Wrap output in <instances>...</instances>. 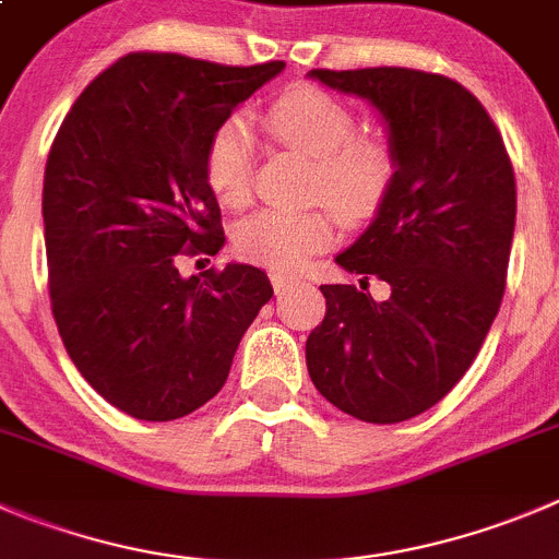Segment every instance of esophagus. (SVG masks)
I'll use <instances>...</instances> for the list:
<instances>
[{
    "mask_svg": "<svg viewBox=\"0 0 559 559\" xmlns=\"http://www.w3.org/2000/svg\"><path fill=\"white\" fill-rule=\"evenodd\" d=\"M270 281H273L275 295H286V292L295 289V286L300 284V278H295V275H281V273L270 275Z\"/></svg>",
    "mask_w": 559,
    "mask_h": 559,
    "instance_id": "34e87169",
    "label": "esophagus"
}]
</instances>
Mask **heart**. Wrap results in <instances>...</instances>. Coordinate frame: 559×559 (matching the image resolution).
Listing matches in <instances>:
<instances>
[{"instance_id": "1", "label": "heart", "mask_w": 559, "mask_h": 559, "mask_svg": "<svg viewBox=\"0 0 559 559\" xmlns=\"http://www.w3.org/2000/svg\"><path fill=\"white\" fill-rule=\"evenodd\" d=\"M264 124L311 160V197L322 199L341 224L366 226L382 213L399 182V155L382 139L357 135V119L344 103L317 86H292L270 103ZM251 166V130L229 119L204 153V180L213 197L226 207H246ZM330 240L333 224L324 210H262L235 231L237 253L275 273H297Z\"/></svg>"}]
</instances>
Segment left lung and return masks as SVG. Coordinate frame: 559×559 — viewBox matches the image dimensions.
Instances as JSON below:
<instances>
[{
	"label": "left lung",
	"mask_w": 559,
	"mask_h": 559,
	"mask_svg": "<svg viewBox=\"0 0 559 559\" xmlns=\"http://www.w3.org/2000/svg\"><path fill=\"white\" fill-rule=\"evenodd\" d=\"M382 111L399 182L366 235L338 253L366 275L319 286L306 362L319 393L366 424H401L445 399L473 366L508 281L516 177L495 119L459 81L412 68L311 70ZM391 286L367 295V278Z\"/></svg>",
	"instance_id": "8db88e82"
}]
</instances>
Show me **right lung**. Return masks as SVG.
I'll use <instances>...</instances> for the list:
<instances>
[{
    "instance_id": "1",
    "label": "right lung",
    "mask_w": 559,
    "mask_h": 559,
    "mask_svg": "<svg viewBox=\"0 0 559 559\" xmlns=\"http://www.w3.org/2000/svg\"><path fill=\"white\" fill-rule=\"evenodd\" d=\"M281 70L133 51L59 124L43 180L51 311L81 377L135 420L207 404L273 297L251 264L182 278L177 262L224 246L204 153L231 108Z\"/></svg>"
}]
</instances>
